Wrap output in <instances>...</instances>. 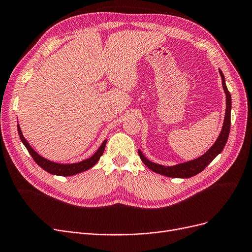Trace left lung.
Listing matches in <instances>:
<instances>
[{
  "mask_svg": "<svg viewBox=\"0 0 252 252\" xmlns=\"http://www.w3.org/2000/svg\"><path fill=\"white\" fill-rule=\"evenodd\" d=\"M219 73L221 75V80H222V87L225 92L226 96V110H225V117H224V122L222 126V130L216 140V143L211 147L207 153H205L203 156H200L197 159L188 161V162L185 163H181L175 166H163L160 165L154 162H151L149 161L144 154L138 151V155L140 159L143 160V162L153 172L163 175L165 177H170V178H190L193 177L197 174H199L213 161V159L219 154L222 152V150L227 142L228 134H229V129H230V108H231V98L230 94L228 92V90L225 85V79L224 75L221 70H219Z\"/></svg>",
  "mask_w": 252,
  "mask_h": 252,
  "instance_id": "obj_1",
  "label": "left lung"
}]
</instances>
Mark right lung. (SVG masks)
I'll use <instances>...</instances> for the list:
<instances>
[{
  "mask_svg": "<svg viewBox=\"0 0 252 252\" xmlns=\"http://www.w3.org/2000/svg\"><path fill=\"white\" fill-rule=\"evenodd\" d=\"M17 131H18L19 137H21L23 144L26 146L27 150L29 151V153L31 154L32 158L34 159L35 162L40 167H42L44 170H46L47 173L52 174V175L64 176V177L76 175L78 173H82V172H84V170H87L89 168H91L92 166H94L98 162L100 156L103 154L104 149H105V145H106V142H107V140H104L102 145L100 146V148L97 150V152L92 157H90L89 159H86V160L82 161V162L73 163V164H59V163L52 162V161L44 159L43 157L38 155L35 152V151L32 149V147L28 144L26 138L23 136L22 130H21V128H19V125H17Z\"/></svg>",
  "mask_w": 252,
  "mask_h": 252,
  "instance_id": "1",
  "label": "right lung"
}]
</instances>
